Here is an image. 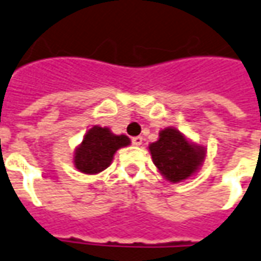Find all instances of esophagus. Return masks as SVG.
<instances>
[{
    "instance_id": "obj_1",
    "label": "esophagus",
    "mask_w": 261,
    "mask_h": 261,
    "mask_svg": "<svg viewBox=\"0 0 261 261\" xmlns=\"http://www.w3.org/2000/svg\"><path fill=\"white\" fill-rule=\"evenodd\" d=\"M131 142H133V145H136V147H140L142 144V137H133L131 138Z\"/></svg>"
}]
</instances>
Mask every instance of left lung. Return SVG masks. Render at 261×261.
<instances>
[{"label": "left lung", "mask_w": 261, "mask_h": 261, "mask_svg": "<svg viewBox=\"0 0 261 261\" xmlns=\"http://www.w3.org/2000/svg\"><path fill=\"white\" fill-rule=\"evenodd\" d=\"M149 152L159 172L172 183L194 175L205 158V148L194 145L180 131L168 127L159 133V140L149 145Z\"/></svg>", "instance_id": "obj_1"}]
</instances>
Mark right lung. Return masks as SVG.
Segmentation results:
<instances>
[{
	"label": "right lung",
	"instance_id": "right-lung-1",
	"mask_svg": "<svg viewBox=\"0 0 261 261\" xmlns=\"http://www.w3.org/2000/svg\"><path fill=\"white\" fill-rule=\"evenodd\" d=\"M127 145H130L127 136H116L106 127L95 125L86 131L81 145L75 149V168L86 175H96L109 168L119 148Z\"/></svg>",
	"mask_w": 261,
	"mask_h": 261
}]
</instances>
